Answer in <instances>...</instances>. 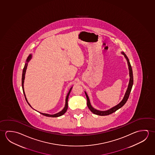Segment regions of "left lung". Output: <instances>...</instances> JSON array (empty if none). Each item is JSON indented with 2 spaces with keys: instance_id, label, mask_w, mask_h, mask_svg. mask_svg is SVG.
Masks as SVG:
<instances>
[{
  "instance_id": "left-lung-1",
  "label": "left lung",
  "mask_w": 155,
  "mask_h": 155,
  "mask_svg": "<svg viewBox=\"0 0 155 155\" xmlns=\"http://www.w3.org/2000/svg\"><path fill=\"white\" fill-rule=\"evenodd\" d=\"M122 54H123L124 55L125 58L127 60L128 62V66H129V75H130V81H129V84L128 85V88L127 89V91L125 93V95L123 98L122 101L120 102V103L117 104V106H115L113 108H111L110 109L108 110L107 111H99L95 109L94 108L92 107V106L91 104L90 101H89V98L88 96L87 95V94L85 92L86 94V97H87V106L88 107L89 110L91 111V112L94 114H96L97 115L100 116H106L110 115L111 114L113 113L114 112H115L116 111L118 110V109L121 108L122 106L124 105V104L126 103V102L128 100V98L130 95V92L131 91L132 89V87H133V82H134V80H133V70H132V68L131 66L130 62L128 59V57H127V55H125V53L124 52H122Z\"/></svg>"
}]
</instances>
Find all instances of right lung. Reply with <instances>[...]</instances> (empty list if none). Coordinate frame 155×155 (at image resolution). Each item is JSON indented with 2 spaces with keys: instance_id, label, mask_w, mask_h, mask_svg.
Here are the masks:
<instances>
[{
  "instance_id": "1",
  "label": "right lung",
  "mask_w": 155,
  "mask_h": 155,
  "mask_svg": "<svg viewBox=\"0 0 155 155\" xmlns=\"http://www.w3.org/2000/svg\"><path fill=\"white\" fill-rule=\"evenodd\" d=\"M31 58H32V55L31 54V55H30L28 56V57L27 58V60H26L27 62L25 64V66H24V68H23V71H22V91H23V93H24V96H25L26 101H27V103L28 104V105H29L31 108H32V107H31L30 104H29V103L27 102V98H26V96H25L24 89V79H25V73H26V68H27V64H28L27 63L29 62V61H30L31 59ZM71 89H72V87L71 88L70 91H69V92H68V93L67 95L66 98V104H65L64 108V109H63L60 112H59L58 113L55 114H54V115H49V114H47L41 113H40V112H39V113L42 114V115H43L46 116H47V117H59V116H60L64 115V114L66 112L67 110V109H68V100L69 94H70L71 91Z\"/></svg>"
}]
</instances>
